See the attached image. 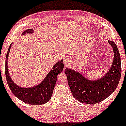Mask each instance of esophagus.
<instances>
[{
  "label": "esophagus",
  "instance_id": "1",
  "mask_svg": "<svg viewBox=\"0 0 126 126\" xmlns=\"http://www.w3.org/2000/svg\"><path fill=\"white\" fill-rule=\"evenodd\" d=\"M71 62H72V60H71L70 59L67 58V57L65 58L64 59V65H65V67L69 66V65L71 63Z\"/></svg>",
  "mask_w": 126,
  "mask_h": 126
}]
</instances>
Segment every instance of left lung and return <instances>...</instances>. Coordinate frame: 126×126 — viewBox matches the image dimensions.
I'll return each mask as SVG.
<instances>
[{"label":"left lung","instance_id":"left-lung-1","mask_svg":"<svg viewBox=\"0 0 126 126\" xmlns=\"http://www.w3.org/2000/svg\"><path fill=\"white\" fill-rule=\"evenodd\" d=\"M114 53L112 64L108 71L97 79H89L75 70L66 68L68 84L72 95L77 100L84 104H96L110 96L117 87L120 79L121 59L116 43L108 40Z\"/></svg>","mask_w":126,"mask_h":126}]
</instances>
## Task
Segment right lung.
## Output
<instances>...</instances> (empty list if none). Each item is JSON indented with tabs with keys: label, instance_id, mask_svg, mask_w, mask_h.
Masks as SVG:
<instances>
[{
	"label": "right lung",
	"instance_id": "right-lung-1",
	"mask_svg": "<svg viewBox=\"0 0 126 126\" xmlns=\"http://www.w3.org/2000/svg\"><path fill=\"white\" fill-rule=\"evenodd\" d=\"M34 30L30 29L22 33L23 35L27 33H33ZM13 42L10 44L7 50L5 61V75L7 84L10 90L16 97L26 103L32 105H41L46 103L50 100L53 92L57 81V76L63 71L64 68L63 60H60L54 64L49 72L39 84L31 87H23L18 86L12 79L7 67V60L10 47Z\"/></svg>",
	"mask_w": 126,
	"mask_h": 126
}]
</instances>
